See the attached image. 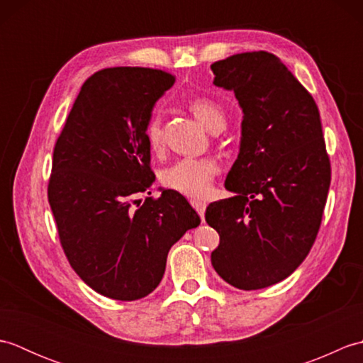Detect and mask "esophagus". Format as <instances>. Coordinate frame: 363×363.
<instances>
[{"instance_id":"1","label":"esophagus","mask_w":363,"mask_h":363,"mask_svg":"<svg viewBox=\"0 0 363 363\" xmlns=\"http://www.w3.org/2000/svg\"><path fill=\"white\" fill-rule=\"evenodd\" d=\"M190 204L194 206V209L198 212L199 217L204 218V212H206V206L207 204L204 201H201V199H191Z\"/></svg>"}]
</instances>
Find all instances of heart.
<instances>
[{"label": "heart", "mask_w": 363, "mask_h": 363, "mask_svg": "<svg viewBox=\"0 0 363 363\" xmlns=\"http://www.w3.org/2000/svg\"><path fill=\"white\" fill-rule=\"evenodd\" d=\"M190 112L211 133H221L226 126V112L209 98H195L189 103ZM145 138L151 151L162 146V120L154 113L145 129ZM218 172L217 162L209 157H186L174 162L162 172V184L190 198H204L211 194L212 181Z\"/></svg>", "instance_id": "heart-1"}]
</instances>
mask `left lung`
Segmentation results:
<instances>
[{"label":"left lung","instance_id":"8db88e82","mask_svg":"<svg viewBox=\"0 0 363 363\" xmlns=\"http://www.w3.org/2000/svg\"><path fill=\"white\" fill-rule=\"evenodd\" d=\"M211 68L215 86L233 90L243 111L225 182L235 195L206 211L220 234L211 260L234 287L265 289L303 264L318 234L330 184L320 112L272 52L234 54Z\"/></svg>","mask_w":363,"mask_h":363}]
</instances>
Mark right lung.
<instances>
[{
    "mask_svg": "<svg viewBox=\"0 0 363 363\" xmlns=\"http://www.w3.org/2000/svg\"><path fill=\"white\" fill-rule=\"evenodd\" d=\"M174 81L152 68L96 72L84 82L54 146L48 201L60 245L81 279L107 298L150 295L165 273L169 248L201 223L174 190L133 201L151 195L156 176L145 129Z\"/></svg>",
    "mask_w": 363,
    "mask_h": 363,
    "instance_id": "right-lung-1",
    "label": "right lung"
}]
</instances>
